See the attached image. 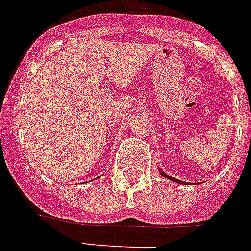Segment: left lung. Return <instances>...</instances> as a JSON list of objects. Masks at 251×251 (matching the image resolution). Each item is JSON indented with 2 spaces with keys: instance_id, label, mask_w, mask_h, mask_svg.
<instances>
[{
  "instance_id": "obj_1",
  "label": "left lung",
  "mask_w": 251,
  "mask_h": 251,
  "mask_svg": "<svg viewBox=\"0 0 251 251\" xmlns=\"http://www.w3.org/2000/svg\"><path fill=\"white\" fill-rule=\"evenodd\" d=\"M159 171H160V173H161V176L167 177V178H168V180H171V181L178 182V184H185V182H184V181H181V180H177V178H175V177H171V176H168V175H167V173H165V172H163V171H161V169H160V168H159Z\"/></svg>"
}]
</instances>
